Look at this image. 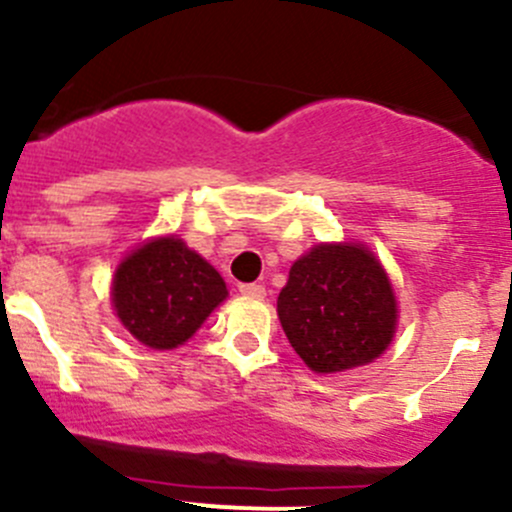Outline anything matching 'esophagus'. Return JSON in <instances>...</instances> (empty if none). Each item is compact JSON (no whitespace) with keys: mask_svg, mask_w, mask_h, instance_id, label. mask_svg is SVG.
<instances>
[{"mask_svg":"<svg viewBox=\"0 0 512 512\" xmlns=\"http://www.w3.org/2000/svg\"><path fill=\"white\" fill-rule=\"evenodd\" d=\"M240 294H245V297H265V285L247 282V285H240Z\"/></svg>","mask_w":512,"mask_h":512,"instance_id":"obj_1","label":"esophagus"}]
</instances>
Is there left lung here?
<instances>
[{"instance_id":"8db88e82","label":"left lung","mask_w":512,"mask_h":512,"mask_svg":"<svg viewBox=\"0 0 512 512\" xmlns=\"http://www.w3.org/2000/svg\"><path fill=\"white\" fill-rule=\"evenodd\" d=\"M277 314L294 352L319 374L369 364L396 329L389 277L361 245H317L299 257Z\"/></svg>"}]
</instances>
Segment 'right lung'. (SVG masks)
Returning <instances> with one entry per match:
<instances>
[{
  "label": "right lung",
  "instance_id": "obj_1",
  "mask_svg": "<svg viewBox=\"0 0 512 512\" xmlns=\"http://www.w3.org/2000/svg\"><path fill=\"white\" fill-rule=\"evenodd\" d=\"M113 307L123 327L151 349H173L227 297L223 277L178 237L138 247L113 277Z\"/></svg>",
  "mask_w": 512,
  "mask_h": 512
}]
</instances>
